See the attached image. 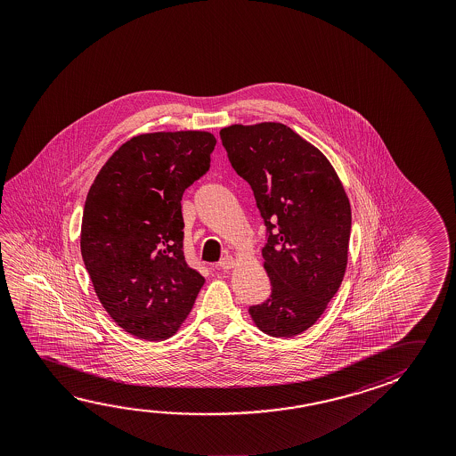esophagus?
<instances>
[{
    "instance_id": "1",
    "label": "esophagus",
    "mask_w": 456,
    "mask_h": 456,
    "mask_svg": "<svg viewBox=\"0 0 456 456\" xmlns=\"http://www.w3.org/2000/svg\"><path fill=\"white\" fill-rule=\"evenodd\" d=\"M219 269L221 270H231L235 267V259L232 256H224L221 261H219Z\"/></svg>"
}]
</instances>
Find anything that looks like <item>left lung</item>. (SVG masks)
Segmentation results:
<instances>
[{
  "label": "left lung",
  "instance_id": "obj_1",
  "mask_svg": "<svg viewBox=\"0 0 456 456\" xmlns=\"http://www.w3.org/2000/svg\"><path fill=\"white\" fill-rule=\"evenodd\" d=\"M219 134L267 227L262 257L272 294L249 306V314L269 336L302 334L324 314L344 280L348 197L322 151L284 124H235Z\"/></svg>",
  "mask_w": 456,
  "mask_h": 456
}]
</instances>
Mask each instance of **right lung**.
<instances>
[{
  "label": "right lung",
  "instance_id": "obj_1",
  "mask_svg": "<svg viewBox=\"0 0 456 456\" xmlns=\"http://www.w3.org/2000/svg\"><path fill=\"white\" fill-rule=\"evenodd\" d=\"M208 132L134 136L100 170L84 205L81 254L98 299L128 334L172 337L205 278L187 265L181 199L208 172Z\"/></svg>",
  "mask_w": 456,
  "mask_h": 456
}]
</instances>
